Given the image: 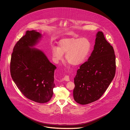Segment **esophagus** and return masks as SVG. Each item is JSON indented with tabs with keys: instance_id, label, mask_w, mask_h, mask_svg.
<instances>
[{
	"instance_id": "34e87169",
	"label": "esophagus",
	"mask_w": 130,
	"mask_h": 130,
	"mask_svg": "<svg viewBox=\"0 0 130 130\" xmlns=\"http://www.w3.org/2000/svg\"><path fill=\"white\" fill-rule=\"evenodd\" d=\"M63 80H65L66 81H68L70 80L69 79V76L68 75H65L64 78L62 79Z\"/></svg>"
}]
</instances>
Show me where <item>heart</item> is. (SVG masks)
Listing matches in <instances>:
<instances>
[{
	"label": "heart",
	"mask_w": 130,
	"mask_h": 130,
	"mask_svg": "<svg viewBox=\"0 0 130 130\" xmlns=\"http://www.w3.org/2000/svg\"><path fill=\"white\" fill-rule=\"evenodd\" d=\"M91 48V42L86 38H68L61 40L57 48L53 47L52 53L56 61L61 60L63 55L66 54L65 59L70 64L78 66L84 62Z\"/></svg>",
	"instance_id": "b5f03b06"
}]
</instances>
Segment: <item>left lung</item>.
Listing matches in <instances>:
<instances>
[{"mask_svg":"<svg viewBox=\"0 0 130 130\" xmlns=\"http://www.w3.org/2000/svg\"><path fill=\"white\" fill-rule=\"evenodd\" d=\"M96 37L91 55L80 66L74 78V99L81 105L99 99L116 74V56L112 46L102 31H99Z\"/></svg>","mask_w":130,"mask_h":130,"instance_id":"left-lung-1","label":"left lung"}]
</instances>
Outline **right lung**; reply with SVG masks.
Returning a JSON list of instances; mask_svg holds the SVG:
<instances>
[{"instance_id": "obj_1", "label": "right lung", "mask_w": 130, "mask_h": 130, "mask_svg": "<svg viewBox=\"0 0 130 130\" xmlns=\"http://www.w3.org/2000/svg\"><path fill=\"white\" fill-rule=\"evenodd\" d=\"M41 37L36 31H27L17 42L11 56L10 73L12 80L26 98L44 103L52 98L56 67L41 51L31 48Z\"/></svg>"}]
</instances>
